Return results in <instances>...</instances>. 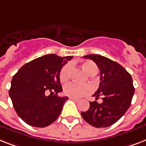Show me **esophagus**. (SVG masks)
Listing matches in <instances>:
<instances>
[{
	"instance_id": "obj_1",
	"label": "esophagus",
	"mask_w": 146,
	"mask_h": 146,
	"mask_svg": "<svg viewBox=\"0 0 146 146\" xmlns=\"http://www.w3.org/2000/svg\"><path fill=\"white\" fill-rule=\"evenodd\" d=\"M69 98H70V100H73V101H76V102L79 101V99H77V98H72V97H70Z\"/></svg>"
}]
</instances>
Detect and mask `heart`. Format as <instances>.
Segmentation results:
<instances>
[{"mask_svg": "<svg viewBox=\"0 0 146 146\" xmlns=\"http://www.w3.org/2000/svg\"><path fill=\"white\" fill-rule=\"evenodd\" d=\"M82 67L85 72L89 76L98 73V67L92 61H85L82 64ZM71 73V65L67 64L62 67L60 72V80L62 82L67 81L70 79ZM92 88L89 85H79L75 82H70L64 88V92L66 95L75 98H80L87 95L92 92Z\"/></svg>", "mask_w": 146, "mask_h": 146, "instance_id": "b5f03b06", "label": "heart"}]
</instances>
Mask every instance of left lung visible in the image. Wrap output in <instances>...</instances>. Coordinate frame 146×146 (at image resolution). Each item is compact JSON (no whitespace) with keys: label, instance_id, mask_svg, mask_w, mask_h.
Here are the masks:
<instances>
[{"label":"left lung","instance_id":"obj_1","mask_svg":"<svg viewBox=\"0 0 146 146\" xmlns=\"http://www.w3.org/2000/svg\"><path fill=\"white\" fill-rule=\"evenodd\" d=\"M100 70V82L94 97L100 96L103 102H90L86 112H82L84 120L95 127H107L117 122L128 110L134 94L131 74L117 62L100 54H88Z\"/></svg>","mask_w":146,"mask_h":146}]
</instances>
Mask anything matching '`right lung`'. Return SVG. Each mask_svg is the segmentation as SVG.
<instances>
[{
  "mask_svg": "<svg viewBox=\"0 0 146 146\" xmlns=\"http://www.w3.org/2000/svg\"><path fill=\"white\" fill-rule=\"evenodd\" d=\"M72 58L46 54L23 65L13 76L9 95L15 112L26 124L45 127L58 118L68 100L57 95L62 92L60 72Z\"/></svg>",
  "mask_w": 146,
  "mask_h": 146,
  "instance_id": "obj_1",
  "label": "right lung"
}]
</instances>
